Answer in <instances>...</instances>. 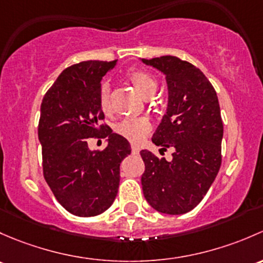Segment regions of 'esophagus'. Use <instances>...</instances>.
Masks as SVG:
<instances>
[{
    "instance_id": "esophagus-1",
    "label": "esophagus",
    "mask_w": 263,
    "mask_h": 263,
    "mask_svg": "<svg viewBox=\"0 0 263 263\" xmlns=\"http://www.w3.org/2000/svg\"><path fill=\"white\" fill-rule=\"evenodd\" d=\"M132 152L134 154L139 153V147H138V145H132Z\"/></svg>"
}]
</instances>
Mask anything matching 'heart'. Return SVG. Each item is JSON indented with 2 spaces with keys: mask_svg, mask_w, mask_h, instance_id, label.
<instances>
[{
  "mask_svg": "<svg viewBox=\"0 0 263 263\" xmlns=\"http://www.w3.org/2000/svg\"><path fill=\"white\" fill-rule=\"evenodd\" d=\"M129 80L140 95L147 99L156 93L158 83L156 78L151 73L142 71V69H134L129 73ZM99 105L100 109L104 114L111 111V104H110V88L107 83H104L100 88L99 93ZM151 121L147 118H126L116 125L115 130L121 137L126 138L133 143H139L151 130Z\"/></svg>",
  "mask_w": 263,
  "mask_h": 263,
  "instance_id": "obj_1",
  "label": "heart"
}]
</instances>
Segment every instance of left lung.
I'll list each match as a JSON object with an SVG mask.
<instances>
[{
    "label": "left lung",
    "instance_id": "obj_1",
    "mask_svg": "<svg viewBox=\"0 0 263 263\" xmlns=\"http://www.w3.org/2000/svg\"><path fill=\"white\" fill-rule=\"evenodd\" d=\"M142 62L163 73L168 88L166 114L152 142L175 149L171 162L140 152L145 164L143 194L157 212L180 215L204 199L220 168L223 121L218 96L204 73L177 57Z\"/></svg>",
    "mask_w": 263,
    "mask_h": 263
}]
</instances>
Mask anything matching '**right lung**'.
Instances as JSON below:
<instances>
[{
	"label": "right lung",
	"mask_w": 263,
	"mask_h": 263,
	"mask_svg": "<svg viewBox=\"0 0 263 263\" xmlns=\"http://www.w3.org/2000/svg\"><path fill=\"white\" fill-rule=\"evenodd\" d=\"M116 61H86L59 74L40 106L37 137L43 172L59 204L73 215L95 216L118 195L120 163L132 152L128 140L100 125L101 80ZM108 137L104 151H91L88 137Z\"/></svg>",
	"instance_id": "add662e5"
}]
</instances>
